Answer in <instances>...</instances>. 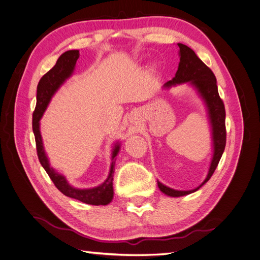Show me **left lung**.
<instances>
[{"label":"left lung","mask_w":260,"mask_h":260,"mask_svg":"<svg viewBox=\"0 0 260 260\" xmlns=\"http://www.w3.org/2000/svg\"><path fill=\"white\" fill-rule=\"evenodd\" d=\"M179 47V64L178 70L172 81H168L164 84V87L170 88L177 84L189 83L190 85L201 95L205 105L207 107L208 118L212 127V140H213V158L210 161L209 171L204 182L199 185L197 188L191 190H176L170 188L157 180L158 188L161 192L171 197H180L189 195L191 192L198 190L201 187L207 183L214 174L217 165L221 158L226 146V126H225V106L221 99L219 98L218 88H217V82L214 73L207 65L199 58L195 52L190 47L182 43L177 44Z\"/></svg>","instance_id":"1"}]
</instances>
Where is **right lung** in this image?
I'll return each instance as SVG.
<instances>
[{"label": "right lung", "mask_w": 260, "mask_h": 260, "mask_svg": "<svg viewBox=\"0 0 260 260\" xmlns=\"http://www.w3.org/2000/svg\"><path fill=\"white\" fill-rule=\"evenodd\" d=\"M78 56H80V53H78L77 50H71L63 53L62 55L58 57L56 64L54 65V68L48 71L45 75L42 76L38 85L36 106L33 113V133L35 136L36 150H38V156L41 165L43 166L45 172L52 179V182L56 186V188L61 192H63L65 196L77 199V201L88 205L99 206V205L110 204L113 199V176L114 171H115V157L119 152L120 144L117 142L115 144V146H114L112 153V164L110 168V174H108L107 178L104 180V183H102L100 186L93 187V188L81 189L70 185L63 175L58 174L53 167H51L50 161H48V158L45 154L40 132V120L42 116H43L48 103H50L53 95L56 93V90L61 87L62 84L73 74Z\"/></svg>", "instance_id": "obj_1"}]
</instances>
